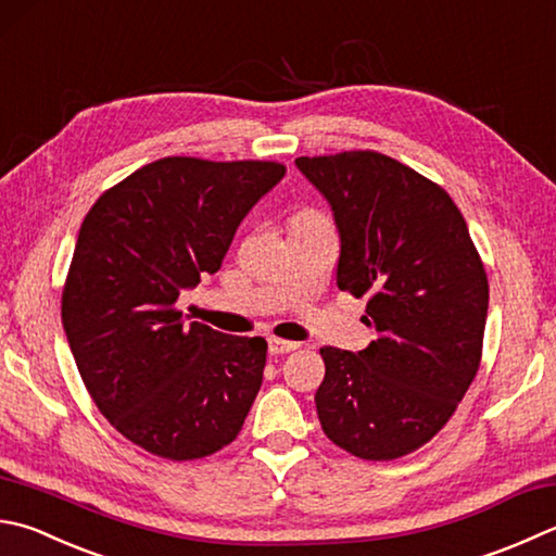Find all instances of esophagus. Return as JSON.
<instances>
[{
	"instance_id": "34e87169",
	"label": "esophagus",
	"mask_w": 556,
	"mask_h": 556,
	"mask_svg": "<svg viewBox=\"0 0 556 556\" xmlns=\"http://www.w3.org/2000/svg\"><path fill=\"white\" fill-rule=\"evenodd\" d=\"M300 343L295 341H286V339H268V351L274 355H282V353H290V351H298Z\"/></svg>"
}]
</instances>
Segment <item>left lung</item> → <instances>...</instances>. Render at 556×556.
<instances>
[{
    "instance_id": "obj_1",
    "label": "left lung",
    "mask_w": 556,
    "mask_h": 556,
    "mask_svg": "<svg viewBox=\"0 0 556 556\" xmlns=\"http://www.w3.org/2000/svg\"><path fill=\"white\" fill-rule=\"evenodd\" d=\"M333 207L337 286L368 298L377 339L361 353L319 349L321 431L384 463L426 445L453 418L481 363L489 280L445 188L375 150L298 156Z\"/></svg>"
}]
</instances>
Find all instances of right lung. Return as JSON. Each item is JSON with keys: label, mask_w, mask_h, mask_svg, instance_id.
Masks as SVG:
<instances>
[{"label": "right lung", "mask_w": 556, "mask_h": 556, "mask_svg": "<svg viewBox=\"0 0 556 556\" xmlns=\"http://www.w3.org/2000/svg\"><path fill=\"white\" fill-rule=\"evenodd\" d=\"M286 164L164 156L111 186L79 229L62 327L84 387L121 435L188 463L239 435L268 343L184 324L181 290L215 274Z\"/></svg>", "instance_id": "add662e5"}]
</instances>
